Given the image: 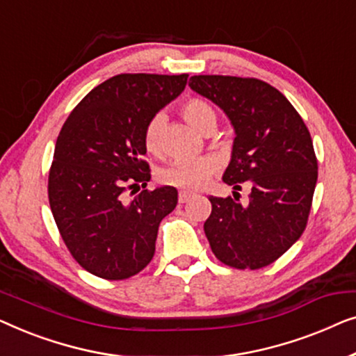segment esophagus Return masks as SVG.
Here are the masks:
<instances>
[{
    "mask_svg": "<svg viewBox=\"0 0 356 356\" xmlns=\"http://www.w3.org/2000/svg\"><path fill=\"white\" fill-rule=\"evenodd\" d=\"M193 195L192 193H188V192H179V203L180 204H184V203H187L190 198H192Z\"/></svg>",
    "mask_w": 356,
    "mask_h": 356,
    "instance_id": "esophagus-1",
    "label": "esophagus"
}]
</instances>
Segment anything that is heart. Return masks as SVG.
Instances as JSON below:
<instances>
[{
	"label": "heart",
	"mask_w": 356,
	"mask_h": 356,
	"mask_svg": "<svg viewBox=\"0 0 356 356\" xmlns=\"http://www.w3.org/2000/svg\"><path fill=\"white\" fill-rule=\"evenodd\" d=\"M182 116L188 124H192L200 132L208 127H216L218 114L208 102L202 98H190L180 108ZM164 127L163 114H154L145 126L143 143L149 153L161 152V132ZM216 164L211 158H180L169 163L158 172V180L164 185L182 188V190H197L208 182L214 172Z\"/></svg>",
	"instance_id": "b5f03b06"
}]
</instances>
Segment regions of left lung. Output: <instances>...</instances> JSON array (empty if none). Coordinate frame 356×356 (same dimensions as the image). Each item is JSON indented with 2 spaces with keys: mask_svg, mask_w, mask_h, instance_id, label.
Wrapping results in <instances>:
<instances>
[{
  "mask_svg": "<svg viewBox=\"0 0 356 356\" xmlns=\"http://www.w3.org/2000/svg\"><path fill=\"white\" fill-rule=\"evenodd\" d=\"M190 88L218 104L235 130L222 180L248 182L247 204L209 197L204 234L219 261L259 269L276 261L307 227L318 180L313 140L303 119L277 88L258 79L193 76Z\"/></svg>",
  "mask_w": 356,
  "mask_h": 356,
  "instance_id": "1",
  "label": "left lung"
}]
</instances>
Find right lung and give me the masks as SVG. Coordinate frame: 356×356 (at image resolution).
Segmentation results:
<instances>
[{
	"mask_svg": "<svg viewBox=\"0 0 356 356\" xmlns=\"http://www.w3.org/2000/svg\"><path fill=\"white\" fill-rule=\"evenodd\" d=\"M188 74H119L80 102L58 135L48 177L49 207L74 259L108 280L138 274L152 261L158 227L176 208L177 190H148L143 132L177 98ZM144 190L125 200L127 188ZM134 193V192H132Z\"/></svg>",
	"mask_w": 356,
	"mask_h": 356,
	"instance_id": "1",
	"label": "right lung"
}]
</instances>
